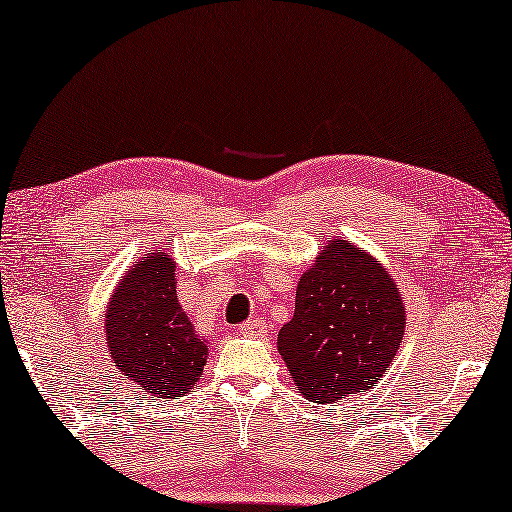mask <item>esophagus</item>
I'll list each match as a JSON object with an SVG mask.
<instances>
[{"mask_svg": "<svg viewBox=\"0 0 512 512\" xmlns=\"http://www.w3.org/2000/svg\"><path fill=\"white\" fill-rule=\"evenodd\" d=\"M241 336H250V338H264L266 336V325L262 320H250L246 325L239 327Z\"/></svg>", "mask_w": 512, "mask_h": 512, "instance_id": "34e87169", "label": "esophagus"}]
</instances>
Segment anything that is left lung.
Returning <instances> with one entry per match:
<instances>
[{
    "label": "left lung",
    "mask_w": 512,
    "mask_h": 512,
    "mask_svg": "<svg viewBox=\"0 0 512 512\" xmlns=\"http://www.w3.org/2000/svg\"><path fill=\"white\" fill-rule=\"evenodd\" d=\"M406 329L399 287L371 255L329 241L297 285L278 352L301 394L336 403L383 378Z\"/></svg>",
    "instance_id": "1"
}]
</instances>
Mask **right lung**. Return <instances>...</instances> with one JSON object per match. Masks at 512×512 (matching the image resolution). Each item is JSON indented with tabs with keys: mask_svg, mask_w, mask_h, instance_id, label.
<instances>
[{
	"mask_svg": "<svg viewBox=\"0 0 512 512\" xmlns=\"http://www.w3.org/2000/svg\"><path fill=\"white\" fill-rule=\"evenodd\" d=\"M176 266L148 253L111 294L104 315L113 364L136 390L157 399L185 397L204 373L208 345L176 297Z\"/></svg>",
	"mask_w": 512,
	"mask_h": 512,
	"instance_id": "right-lung-1",
	"label": "right lung"
}]
</instances>
